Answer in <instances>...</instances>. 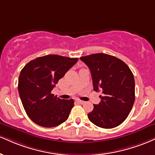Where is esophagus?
I'll use <instances>...</instances> for the list:
<instances>
[{
    "label": "esophagus",
    "mask_w": 155,
    "mask_h": 155,
    "mask_svg": "<svg viewBox=\"0 0 155 155\" xmlns=\"http://www.w3.org/2000/svg\"><path fill=\"white\" fill-rule=\"evenodd\" d=\"M76 102H79V104H81V105H82V104H84L85 102L84 101H83V100H76Z\"/></svg>",
    "instance_id": "obj_1"
}]
</instances>
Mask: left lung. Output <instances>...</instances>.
Returning a JSON list of instances; mask_svg holds the SVG:
<instances>
[{"mask_svg": "<svg viewBox=\"0 0 155 155\" xmlns=\"http://www.w3.org/2000/svg\"><path fill=\"white\" fill-rule=\"evenodd\" d=\"M89 67L94 91H102L101 102L94 105L88 118L97 126L113 128L126 120L135 100V81L127 65L120 59L105 53L80 58Z\"/></svg>", "mask_w": 155, "mask_h": 155, "instance_id": "obj_1", "label": "left lung"}]
</instances>
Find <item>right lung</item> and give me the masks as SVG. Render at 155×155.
<instances>
[{"mask_svg":"<svg viewBox=\"0 0 155 155\" xmlns=\"http://www.w3.org/2000/svg\"><path fill=\"white\" fill-rule=\"evenodd\" d=\"M78 60L48 55L32 60L22 68L18 93L27 115L36 124L51 128L68 119L74 100L60 99L51 91Z\"/></svg>","mask_w":155,"mask_h":155,"instance_id":"1","label":"right lung"}]
</instances>
